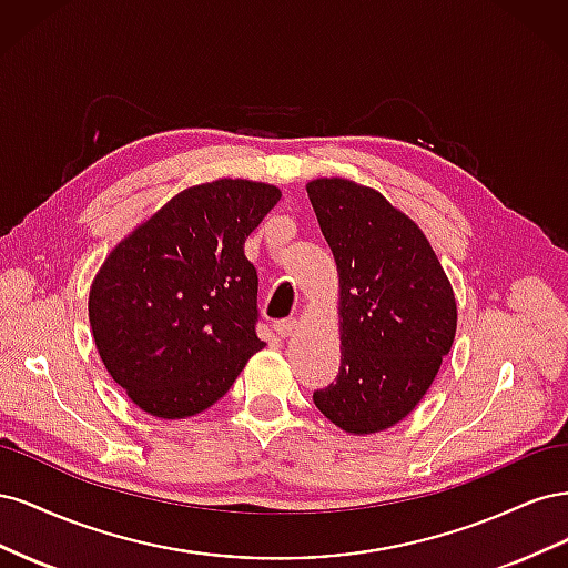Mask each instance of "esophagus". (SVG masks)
Listing matches in <instances>:
<instances>
[{
	"label": "esophagus",
	"instance_id": "esophagus-1",
	"mask_svg": "<svg viewBox=\"0 0 568 568\" xmlns=\"http://www.w3.org/2000/svg\"><path fill=\"white\" fill-rule=\"evenodd\" d=\"M296 329H298V322H296V320H280V322H274V332H277L282 338L294 336Z\"/></svg>",
	"mask_w": 568,
	"mask_h": 568
}]
</instances>
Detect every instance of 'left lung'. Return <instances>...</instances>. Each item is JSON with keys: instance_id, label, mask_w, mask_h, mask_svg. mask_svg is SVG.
Masks as SVG:
<instances>
[{"instance_id": "obj_1", "label": "left lung", "mask_w": 568, "mask_h": 568, "mask_svg": "<svg viewBox=\"0 0 568 568\" xmlns=\"http://www.w3.org/2000/svg\"><path fill=\"white\" fill-rule=\"evenodd\" d=\"M338 272L341 367L315 390L322 415L353 436L403 422L432 388L457 332V301L412 217L346 178L305 184Z\"/></svg>"}]
</instances>
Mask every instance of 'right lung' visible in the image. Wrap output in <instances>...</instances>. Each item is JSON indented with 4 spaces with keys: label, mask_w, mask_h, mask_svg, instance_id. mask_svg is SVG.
Returning a JSON list of instances; mask_svg holds the SVG:
<instances>
[{
    "label": "right lung",
    "mask_w": 568,
    "mask_h": 568,
    "mask_svg": "<svg viewBox=\"0 0 568 568\" xmlns=\"http://www.w3.org/2000/svg\"><path fill=\"white\" fill-rule=\"evenodd\" d=\"M274 184L222 178L189 186L113 246L90 286L101 363L159 419L215 405L265 343L246 236L277 205Z\"/></svg>",
    "instance_id": "right-lung-1"
}]
</instances>
